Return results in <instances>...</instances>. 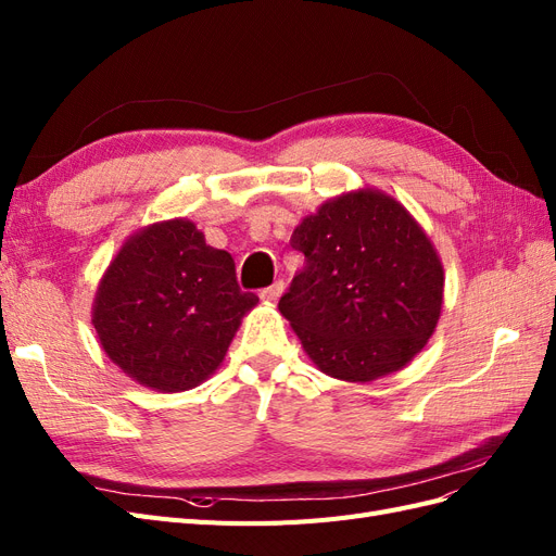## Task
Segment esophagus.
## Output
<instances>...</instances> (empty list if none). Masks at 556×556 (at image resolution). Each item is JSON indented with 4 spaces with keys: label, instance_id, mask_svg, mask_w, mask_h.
<instances>
[{
    "label": "esophagus",
    "instance_id": "34e87169",
    "mask_svg": "<svg viewBox=\"0 0 556 556\" xmlns=\"http://www.w3.org/2000/svg\"><path fill=\"white\" fill-rule=\"evenodd\" d=\"M282 290H285V282L276 280L274 285H268V288H264L260 292V296H262V301H266V304H274V301H278V296L282 294Z\"/></svg>",
    "mask_w": 556,
    "mask_h": 556
}]
</instances>
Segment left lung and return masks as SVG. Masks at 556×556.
<instances>
[{
    "label": "left lung",
    "instance_id": "obj_1",
    "mask_svg": "<svg viewBox=\"0 0 556 556\" xmlns=\"http://www.w3.org/2000/svg\"><path fill=\"white\" fill-rule=\"evenodd\" d=\"M290 245L306 260L278 308L319 371L371 382L427 345L441 317L443 264L396 199L371 188L329 199Z\"/></svg>",
    "mask_w": 556,
    "mask_h": 556
}]
</instances>
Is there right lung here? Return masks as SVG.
<instances>
[{
    "instance_id": "add662e5",
    "label": "right lung",
    "mask_w": 556,
    "mask_h": 556,
    "mask_svg": "<svg viewBox=\"0 0 556 556\" xmlns=\"http://www.w3.org/2000/svg\"><path fill=\"white\" fill-rule=\"evenodd\" d=\"M257 294L227 250L176 217L134 233L99 282L92 325L113 364L143 387L185 392L223 364Z\"/></svg>"
}]
</instances>
